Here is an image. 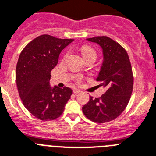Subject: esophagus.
<instances>
[{
	"label": "esophagus",
	"mask_w": 156,
	"mask_h": 156,
	"mask_svg": "<svg viewBox=\"0 0 156 156\" xmlns=\"http://www.w3.org/2000/svg\"><path fill=\"white\" fill-rule=\"evenodd\" d=\"M73 92H74V94H79L81 92V90H78V89H74Z\"/></svg>",
	"instance_id": "esophagus-1"
}]
</instances>
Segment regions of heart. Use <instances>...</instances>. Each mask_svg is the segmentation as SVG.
<instances>
[{
	"mask_svg": "<svg viewBox=\"0 0 156 156\" xmlns=\"http://www.w3.org/2000/svg\"><path fill=\"white\" fill-rule=\"evenodd\" d=\"M81 51H82V55H83L84 58H86V57H87L89 55L96 56V52L94 51V50H93L90 47H87V46L82 47V49H81Z\"/></svg>",
	"mask_w": 156,
	"mask_h": 156,
	"instance_id": "heart-1",
	"label": "heart"
}]
</instances>
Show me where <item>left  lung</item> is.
<instances>
[{"label": "left lung", "mask_w": 156, "mask_h": 156, "mask_svg": "<svg viewBox=\"0 0 156 156\" xmlns=\"http://www.w3.org/2000/svg\"><path fill=\"white\" fill-rule=\"evenodd\" d=\"M99 45L103 61L97 80L106 91L100 98L90 97L82 112L90 120L105 123L116 119L125 110L130 100L133 76L128 53L118 44L107 36L86 39Z\"/></svg>", "instance_id": "1"}]
</instances>
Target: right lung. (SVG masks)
<instances>
[{
    "instance_id": "1",
    "label": "right lung",
    "mask_w": 156,
    "mask_h": 156,
    "mask_svg": "<svg viewBox=\"0 0 156 156\" xmlns=\"http://www.w3.org/2000/svg\"><path fill=\"white\" fill-rule=\"evenodd\" d=\"M73 41L42 35L30 42L20 55L16 69L18 92L25 108L40 120L58 117L71 96V89L52 87L50 79L61 51Z\"/></svg>"
}]
</instances>
